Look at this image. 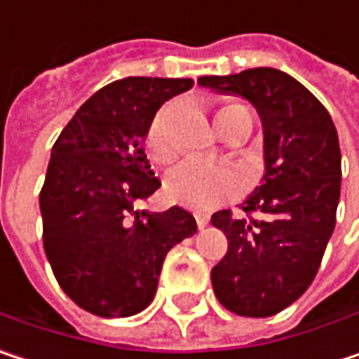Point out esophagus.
<instances>
[{
  "label": "esophagus",
  "instance_id": "obj_1",
  "mask_svg": "<svg viewBox=\"0 0 359 359\" xmlns=\"http://www.w3.org/2000/svg\"><path fill=\"white\" fill-rule=\"evenodd\" d=\"M195 222H197V226H199V229H203V226H205V224L210 222V216H208V214H201V212H199V214H195Z\"/></svg>",
  "mask_w": 359,
  "mask_h": 359
}]
</instances>
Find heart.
<instances>
[{"instance_id": "b5f03b06", "label": "heart", "mask_w": 359, "mask_h": 359, "mask_svg": "<svg viewBox=\"0 0 359 359\" xmlns=\"http://www.w3.org/2000/svg\"><path fill=\"white\" fill-rule=\"evenodd\" d=\"M241 114L250 116V109L235 102L224 104L216 114L218 130L224 133ZM168 116V109L158 111L145 135L147 154L156 164H168L177 156V143L170 135ZM164 191L168 199H172L179 205L208 212L229 199H235L243 191V177L233 166L210 164L203 160L189 158L168 172Z\"/></svg>"}]
</instances>
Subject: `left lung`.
Segmentation results:
<instances>
[{
    "mask_svg": "<svg viewBox=\"0 0 359 359\" xmlns=\"http://www.w3.org/2000/svg\"><path fill=\"white\" fill-rule=\"evenodd\" d=\"M201 87L239 95L257 109L264 128V177L241 203L259 218L216 212L226 255L212 268L218 302L250 318L274 316L312 285L334 231L341 195L337 128L323 104L276 68L201 76Z\"/></svg>",
    "mask_w": 359,
    "mask_h": 359,
    "instance_id": "obj_1",
    "label": "left lung"
}]
</instances>
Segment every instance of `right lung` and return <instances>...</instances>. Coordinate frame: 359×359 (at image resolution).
<instances>
[{"mask_svg":"<svg viewBox=\"0 0 359 359\" xmlns=\"http://www.w3.org/2000/svg\"><path fill=\"white\" fill-rule=\"evenodd\" d=\"M191 79L128 76L91 95L51 149L39 195L43 248L64 293L102 318L145 310L166 253L197 233L179 205L137 212L160 187L143 143L168 100Z\"/></svg>","mask_w":359,"mask_h":359,"instance_id":"1","label":"right lung"}]
</instances>
